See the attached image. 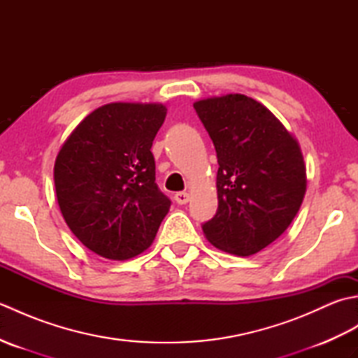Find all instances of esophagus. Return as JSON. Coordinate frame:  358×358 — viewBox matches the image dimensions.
<instances>
[{
  "label": "esophagus",
  "instance_id": "34e87169",
  "mask_svg": "<svg viewBox=\"0 0 358 358\" xmlns=\"http://www.w3.org/2000/svg\"><path fill=\"white\" fill-rule=\"evenodd\" d=\"M189 199H191V196H189L187 192H177V194H175V201H177L178 204H186L189 201Z\"/></svg>",
  "mask_w": 358,
  "mask_h": 358
}]
</instances>
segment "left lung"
I'll return each mask as SVG.
<instances>
[{"label": "left lung", "mask_w": 358, "mask_h": 358, "mask_svg": "<svg viewBox=\"0 0 358 358\" xmlns=\"http://www.w3.org/2000/svg\"><path fill=\"white\" fill-rule=\"evenodd\" d=\"M218 159L215 217L203 224L210 245L249 257L292 223L306 194L300 144L273 113L241 94L194 103Z\"/></svg>", "instance_id": "obj_1"}]
</instances>
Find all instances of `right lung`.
<instances>
[{
  "mask_svg": "<svg viewBox=\"0 0 358 358\" xmlns=\"http://www.w3.org/2000/svg\"><path fill=\"white\" fill-rule=\"evenodd\" d=\"M166 113L162 103L104 104L73 129L57 155L53 180L64 222L109 260L144 252L169 212L150 152Z\"/></svg>",
  "mask_w": 358,
  "mask_h": 358,
  "instance_id": "obj_1",
  "label": "right lung"
}]
</instances>
